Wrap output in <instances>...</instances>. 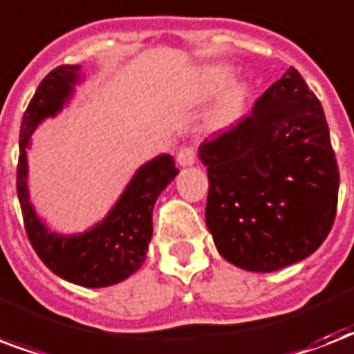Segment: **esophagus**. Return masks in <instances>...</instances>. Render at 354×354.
<instances>
[{
	"label": "esophagus",
	"mask_w": 354,
	"mask_h": 354,
	"mask_svg": "<svg viewBox=\"0 0 354 354\" xmlns=\"http://www.w3.org/2000/svg\"><path fill=\"white\" fill-rule=\"evenodd\" d=\"M196 150L193 147H182L178 150V163L182 167H189L195 163Z\"/></svg>",
	"instance_id": "1"
}]
</instances>
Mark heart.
Returning <instances> with one entry per match:
<instances>
[{
	"instance_id": "b5f03b06",
	"label": "heart",
	"mask_w": 354,
	"mask_h": 354,
	"mask_svg": "<svg viewBox=\"0 0 354 354\" xmlns=\"http://www.w3.org/2000/svg\"><path fill=\"white\" fill-rule=\"evenodd\" d=\"M232 80L230 68L226 66H207L201 70L196 75L195 83V94L198 98H207L217 94L221 88L225 87L226 83ZM245 104H247V88L243 85H234L225 93V96L219 100V104L215 107L209 118V126L212 129L223 131V129L232 128L234 124L243 117L245 111Z\"/></svg>"
}]
</instances>
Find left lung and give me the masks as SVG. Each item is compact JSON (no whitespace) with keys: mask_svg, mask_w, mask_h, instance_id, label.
Segmentation results:
<instances>
[{"mask_svg":"<svg viewBox=\"0 0 354 354\" xmlns=\"http://www.w3.org/2000/svg\"><path fill=\"white\" fill-rule=\"evenodd\" d=\"M206 225L221 256L269 273L319 249L334 225L339 171L325 113L293 66L236 126L201 147Z\"/></svg>","mask_w":354,"mask_h":354,"instance_id":"8db88e82","label":"left lung"}]
</instances>
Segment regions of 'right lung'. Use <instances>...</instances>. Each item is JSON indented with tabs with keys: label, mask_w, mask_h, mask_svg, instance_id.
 I'll list each match as a JSON object with an SVG mask.
<instances>
[{
	"label": "right lung",
	"mask_w": 354,
	"mask_h": 354,
	"mask_svg": "<svg viewBox=\"0 0 354 354\" xmlns=\"http://www.w3.org/2000/svg\"><path fill=\"white\" fill-rule=\"evenodd\" d=\"M80 64H61L40 81L27 105L20 126V156L16 167V191L27 239L48 269L61 279L85 288L118 284L133 274L147 258L152 237V212L159 193L178 174L171 156H159L141 167L126 191L93 230L64 237L48 232L37 217L27 195L26 147L46 117H53L68 100L77 81Z\"/></svg>",
	"instance_id": "1"
}]
</instances>
